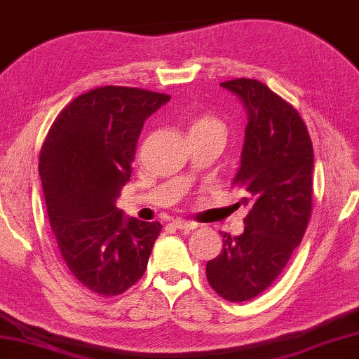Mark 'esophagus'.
I'll return each instance as SVG.
<instances>
[{
  "label": "esophagus",
  "instance_id": "1",
  "mask_svg": "<svg viewBox=\"0 0 359 359\" xmlns=\"http://www.w3.org/2000/svg\"><path fill=\"white\" fill-rule=\"evenodd\" d=\"M174 226L177 229H180V231H192V229L197 227V224L192 221H185V219H175Z\"/></svg>",
  "mask_w": 359,
  "mask_h": 359
}]
</instances>
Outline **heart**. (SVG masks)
<instances>
[{
	"mask_svg": "<svg viewBox=\"0 0 359 359\" xmlns=\"http://www.w3.org/2000/svg\"><path fill=\"white\" fill-rule=\"evenodd\" d=\"M212 128H224L221 120H217L212 115H201V116H197L196 120H192L191 125H189V135H191V133H197V132L212 130Z\"/></svg>",
	"mask_w": 359,
	"mask_h": 359,
	"instance_id": "heart-1",
	"label": "heart"
}]
</instances>
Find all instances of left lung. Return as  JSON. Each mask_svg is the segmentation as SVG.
I'll return each instance as SVG.
<instances>
[{
	"label": "left lung",
	"instance_id": "obj_1",
	"mask_svg": "<svg viewBox=\"0 0 359 359\" xmlns=\"http://www.w3.org/2000/svg\"><path fill=\"white\" fill-rule=\"evenodd\" d=\"M243 102L248 125L234 184L250 205L244 232L224 234L222 252L207 262L212 289L231 303L252 299L278 279L299 245L313 207L314 154L297 110L264 83H221Z\"/></svg>",
	"mask_w": 359,
	"mask_h": 359
}]
</instances>
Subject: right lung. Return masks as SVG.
<instances>
[{
	"instance_id": "add662e5",
	"label": "right lung",
	"mask_w": 359,
	"mask_h": 359,
	"mask_svg": "<svg viewBox=\"0 0 359 359\" xmlns=\"http://www.w3.org/2000/svg\"><path fill=\"white\" fill-rule=\"evenodd\" d=\"M165 93L100 86L60 111L40 154L51 231L70 273L102 296L122 294L142 278L161 222L125 217L115 205L130 180L145 120Z\"/></svg>"
}]
</instances>
